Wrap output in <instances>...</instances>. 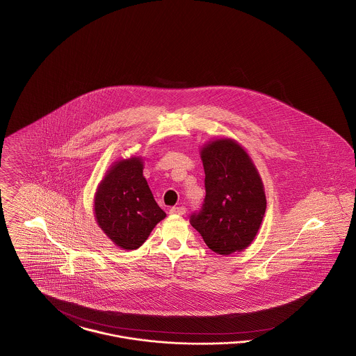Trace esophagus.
<instances>
[{
  "instance_id": "esophagus-1",
  "label": "esophagus",
  "mask_w": 356,
  "mask_h": 356,
  "mask_svg": "<svg viewBox=\"0 0 356 356\" xmlns=\"http://www.w3.org/2000/svg\"><path fill=\"white\" fill-rule=\"evenodd\" d=\"M186 213V207L185 206H174L170 209V214H178L182 216Z\"/></svg>"
}]
</instances>
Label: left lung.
I'll return each instance as SVG.
<instances>
[{
    "label": "left lung",
    "mask_w": 356,
    "mask_h": 356,
    "mask_svg": "<svg viewBox=\"0 0 356 356\" xmlns=\"http://www.w3.org/2000/svg\"><path fill=\"white\" fill-rule=\"evenodd\" d=\"M206 197L191 226L216 253L227 256L256 238L266 209L259 170L240 143L230 138L207 142L201 149Z\"/></svg>",
    "instance_id": "left-lung-1"
}]
</instances>
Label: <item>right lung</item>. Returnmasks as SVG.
Returning a JSON list of instances; mask_svg holds the SVG:
<instances>
[{
  "label": "right lung",
  "instance_id": "right-lung-1",
  "mask_svg": "<svg viewBox=\"0 0 356 356\" xmlns=\"http://www.w3.org/2000/svg\"><path fill=\"white\" fill-rule=\"evenodd\" d=\"M95 220L118 248L138 249L166 217L143 177V159L113 162L96 188Z\"/></svg>",
  "mask_w": 356,
  "mask_h": 356
}]
</instances>
